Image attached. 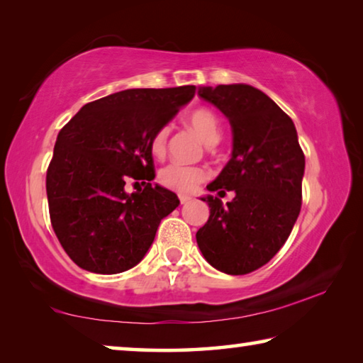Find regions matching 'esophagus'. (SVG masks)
Wrapping results in <instances>:
<instances>
[{
	"label": "esophagus",
	"instance_id": "1",
	"mask_svg": "<svg viewBox=\"0 0 363 363\" xmlns=\"http://www.w3.org/2000/svg\"><path fill=\"white\" fill-rule=\"evenodd\" d=\"M190 200H192V199H190V196L189 195H179V201H181V203L184 205V203H189V201Z\"/></svg>",
	"mask_w": 363,
	"mask_h": 363
}]
</instances>
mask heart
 Masks as SVG:
<instances>
[{"label": "heart", "instance_id": "1", "mask_svg": "<svg viewBox=\"0 0 363 363\" xmlns=\"http://www.w3.org/2000/svg\"><path fill=\"white\" fill-rule=\"evenodd\" d=\"M189 125L196 133L203 144L214 145L218 144L220 138L219 131V121L213 112L208 108H196L189 115ZM169 136V128L163 126L155 133V136L152 138V152L155 155H163L167 150V143ZM206 171L199 167H187V164L181 163H169L167 167L162 168L158 173V181L163 187L176 190V192H192V190L199 186L201 181H205Z\"/></svg>", "mask_w": 363, "mask_h": 363}]
</instances>
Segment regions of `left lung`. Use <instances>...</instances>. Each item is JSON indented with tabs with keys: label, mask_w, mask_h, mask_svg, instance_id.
<instances>
[{
	"label": "left lung",
	"mask_w": 363,
	"mask_h": 363,
	"mask_svg": "<svg viewBox=\"0 0 363 363\" xmlns=\"http://www.w3.org/2000/svg\"><path fill=\"white\" fill-rule=\"evenodd\" d=\"M199 96L230 123L232 157L206 186L218 195L233 190L232 201L201 200L210 206L196 243L214 269L243 275L262 267L284 247L301 211L306 160L293 120L255 86H200Z\"/></svg>",
	"instance_id": "1"
}]
</instances>
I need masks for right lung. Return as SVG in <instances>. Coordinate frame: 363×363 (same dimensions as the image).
Listing matches in <instances>:
<instances>
[{
  "label": "right lung",
  "mask_w": 363,
  "mask_h": 363,
  "mask_svg": "<svg viewBox=\"0 0 363 363\" xmlns=\"http://www.w3.org/2000/svg\"><path fill=\"white\" fill-rule=\"evenodd\" d=\"M194 96L192 84L125 89L86 104L60 130L46 194L52 229L77 266L110 275L143 261L162 219L179 206L174 192L150 184L152 138Z\"/></svg>",
  "instance_id": "add662e5"
}]
</instances>
